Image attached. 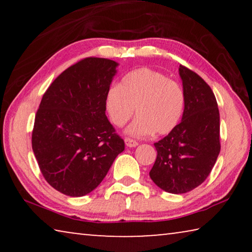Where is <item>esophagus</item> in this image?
Masks as SVG:
<instances>
[{"label": "esophagus", "instance_id": "obj_1", "mask_svg": "<svg viewBox=\"0 0 252 252\" xmlns=\"http://www.w3.org/2000/svg\"><path fill=\"white\" fill-rule=\"evenodd\" d=\"M125 142H126V146L127 148H134V147L138 146V142H136L135 140L130 139V138H126L125 139Z\"/></svg>", "mask_w": 252, "mask_h": 252}]
</instances>
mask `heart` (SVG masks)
<instances>
[{"label":"heart","instance_id":"1","mask_svg":"<svg viewBox=\"0 0 252 252\" xmlns=\"http://www.w3.org/2000/svg\"><path fill=\"white\" fill-rule=\"evenodd\" d=\"M185 104L181 85L149 67L129 72L105 95L106 112L114 126H125L136 109L138 118L127 129L135 136L170 133L180 122Z\"/></svg>","mask_w":252,"mask_h":252}]
</instances>
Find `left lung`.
<instances>
[{
	"label": "left lung",
	"instance_id": "8db88e82",
	"mask_svg": "<svg viewBox=\"0 0 252 252\" xmlns=\"http://www.w3.org/2000/svg\"><path fill=\"white\" fill-rule=\"evenodd\" d=\"M186 104L182 120L155 143L157 159L150 178L162 190L180 194L206 180L220 152V116L211 88L201 76L180 65Z\"/></svg>",
	"mask_w": 252,
	"mask_h": 252
}]
</instances>
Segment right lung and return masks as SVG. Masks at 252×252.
Wrapping results in <instances>:
<instances>
[{"mask_svg":"<svg viewBox=\"0 0 252 252\" xmlns=\"http://www.w3.org/2000/svg\"><path fill=\"white\" fill-rule=\"evenodd\" d=\"M118 63L85 58L63 71L42 97L32 149L55 190L82 197L100 185L125 141L105 116V95Z\"/></svg>","mask_w":252,"mask_h":252,"instance_id":"obj_1","label":"right lung"}]
</instances>
